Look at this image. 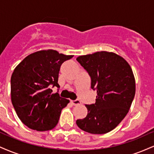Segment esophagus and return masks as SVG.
<instances>
[{
	"mask_svg": "<svg viewBox=\"0 0 154 154\" xmlns=\"http://www.w3.org/2000/svg\"><path fill=\"white\" fill-rule=\"evenodd\" d=\"M71 103L72 105L77 106V105H79V104L81 103V102L79 101V100H71Z\"/></svg>",
	"mask_w": 154,
	"mask_h": 154,
	"instance_id": "1",
	"label": "esophagus"
}]
</instances>
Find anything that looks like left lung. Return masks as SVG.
I'll return each instance as SVG.
<instances>
[{
    "instance_id": "1",
    "label": "left lung",
    "mask_w": 154,
    "mask_h": 154,
    "mask_svg": "<svg viewBox=\"0 0 154 154\" xmlns=\"http://www.w3.org/2000/svg\"><path fill=\"white\" fill-rule=\"evenodd\" d=\"M77 61L91 77L97 91L95 103L85 105L86 117L76 121L83 131L105 134L111 131L128 114L135 94L131 66L119 55L108 51L79 56Z\"/></svg>"
}]
</instances>
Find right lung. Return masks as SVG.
Segmentation results:
<instances>
[{"label":"right lung","instance_id":"1","mask_svg":"<svg viewBox=\"0 0 154 154\" xmlns=\"http://www.w3.org/2000/svg\"><path fill=\"white\" fill-rule=\"evenodd\" d=\"M72 57L52 49L42 50L29 54L16 66L11 78V102L18 117L29 128L47 131L59 122L61 110L69 100L58 93L52 94L50 87H60V67Z\"/></svg>","mask_w":154,"mask_h":154}]
</instances>
